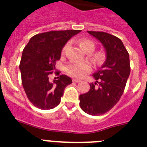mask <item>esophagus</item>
<instances>
[{
    "instance_id": "obj_1",
    "label": "esophagus",
    "mask_w": 147,
    "mask_h": 147,
    "mask_svg": "<svg viewBox=\"0 0 147 147\" xmlns=\"http://www.w3.org/2000/svg\"><path fill=\"white\" fill-rule=\"evenodd\" d=\"M72 81H73L74 82H81L79 79H77V78H73V79H72Z\"/></svg>"
}]
</instances>
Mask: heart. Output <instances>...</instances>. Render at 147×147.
I'll return each mask as SVG.
<instances>
[{"label":"heart","mask_w":147,"mask_h":147,"mask_svg":"<svg viewBox=\"0 0 147 147\" xmlns=\"http://www.w3.org/2000/svg\"><path fill=\"white\" fill-rule=\"evenodd\" d=\"M80 47L82 50L86 48H94V42L92 40L84 39L80 41ZM65 47H64V49ZM65 71L70 76L76 77V78H82L85 76L86 74L90 71L91 67L88 62H69L65 66Z\"/></svg>","instance_id":"b5f03b06"}]
</instances>
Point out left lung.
<instances>
[{
  "mask_svg": "<svg viewBox=\"0 0 147 147\" xmlns=\"http://www.w3.org/2000/svg\"><path fill=\"white\" fill-rule=\"evenodd\" d=\"M103 45L106 53L104 64L92 76L87 93L80 94L81 108L90 115L109 111L118 102L130 73L129 53L119 38L105 32L88 31Z\"/></svg>",
  "mask_w": 147,
  "mask_h": 147,
  "instance_id": "8db88e82",
  "label": "left lung"
}]
</instances>
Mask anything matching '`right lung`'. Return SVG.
I'll return each instance as SVG.
<instances>
[{
	"instance_id": "obj_1",
	"label": "right lung",
	"mask_w": 147,
	"mask_h": 147,
	"mask_svg": "<svg viewBox=\"0 0 147 147\" xmlns=\"http://www.w3.org/2000/svg\"><path fill=\"white\" fill-rule=\"evenodd\" d=\"M81 30L49 31L31 38L23 51L20 63L23 87L35 107L42 110L53 109L61 101L67 85L72 81L61 75L59 79L49 82V75L55 69V62L61 57L66 42Z\"/></svg>"
}]
</instances>
